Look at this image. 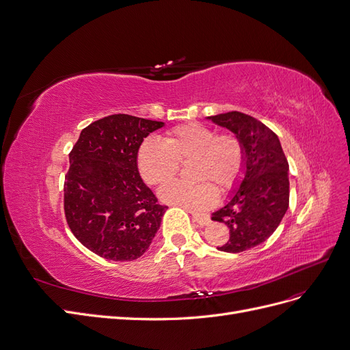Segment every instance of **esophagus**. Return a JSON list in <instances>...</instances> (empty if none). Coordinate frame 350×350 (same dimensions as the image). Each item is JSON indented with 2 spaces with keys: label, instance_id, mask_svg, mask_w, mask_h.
<instances>
[{
  "label": "esophagus",
  "instance_id": "34e87169",
  "mask_svg": "<svg viewBox=\"0 0 350 350\" xmlns=\"http://www.w3.org/2000/svg\"><path fill=\"white\" fill-rule=\"evenodd\" d=\"M193 216V221L198 222L199 225H208L211 222V217L209 215H203V213H191Z\"/></svg>",
  "mask_w": 350,
  "mask_h": 350
}]
</instances>
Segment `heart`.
Returning <instances> with one entry per match:
<instances>
[{"instance_id": "b5f03b06", "label": "heart", "mask_w": 350, "mask_h": 350, "mask_svg": "<svg viewBox=\"0 0 350 350\" xmlns=\"http://www.w3.org/2000/svg\"><path fill=\"white\" fill-rule=\"evenodd\" d=\"M189 161H193L191 178L198 182H173L160 190V198L187 211H202L216 202L217 190L226 193L238 185L245 168V150L234 133L216 134L208 125L189 122L170 129L164 142L144 139L137 154L139 174L151 186L167 183L180 164Z\"/></svg>"}]
</instances>
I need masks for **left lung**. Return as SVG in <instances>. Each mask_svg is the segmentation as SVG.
Instances as JSON below:
<instances>
[{"label":"left lung","instance_id":"8db88e82","mask_svg":"<svg viewBox=\"0 0 350 350\" xmlns=\"http://www.w3.org/2000/svg\"><path fill=\"white\" fill-rule=\"evenodd\" d=\"M209 118L230 129L245 150V177L234 198L212 219L229 228V239L217 250L243 252L267 241L288 209V161L273 129L254 116L232 111Z\"/></svg>","mask_w":350,"mask_h":350}]
</instances>
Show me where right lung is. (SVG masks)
Segmentation results:
<instances>
[{
	"label": "right lung",
	"instance_id": "right-lung-1",
	"mask_svg": "<svg viewBox=\"0 0 350 350\" xmlns=\"http://www.w3.org/2000/svg\"><path fill=\"white\" fill-rule=\"evenodd\" d=\"M160 121L113 113L82 129L69 152L63 204L83 247L111 261H133L147 251L167 209L142 182L137 154Z\"/></svg>",
	"mask_w": 350,
	"mask_h": 350
}]
</instances>
